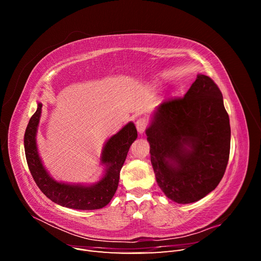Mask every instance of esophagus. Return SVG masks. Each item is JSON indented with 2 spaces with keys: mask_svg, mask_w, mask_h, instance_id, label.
<instances>
[{
  "mask_svg": "<svg viewBox=\"0 0 261 261\" xmlns=\"http://www.w3.org/2000/svg\"><path fill=\"white\" fill-rule=\"evenodd\" d=\"M147 125H148V122L146 118H144V117L138 118V120L136 121V128H137L138 133L143 134L147 127Z\"/></svg>",
  "mask_w": 261,
  "mask_h": 261,
  "instance_id": "esophagus-1",
  "label": "esophagus"
}]
</instances>
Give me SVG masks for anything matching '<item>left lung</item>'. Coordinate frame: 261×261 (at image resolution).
Returning <instances> with one entry per match:
<instances>
[{
    "mask_svg": "<svg viewBox=\"0 0 261 261\" xmlns=\"http://www.w3.org/2000/svg\"><path fill=\"white\" fill-rule=\"evenodd\" d=\"M146 135L156 183L169 199L198 201L222 179L230 155V118L210 77L198 74L183 98L158 106Z\"/></svg>",
    "mask_w": 261,
    "mask_h": 261,
    "instance_id": "1",
    "label": "left lung"
}]
</instances>
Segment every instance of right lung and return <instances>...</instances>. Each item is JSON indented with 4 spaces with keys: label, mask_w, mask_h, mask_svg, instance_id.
I'll use <instances>...</instances> for the list:
<instances>
[{
    "label": "right lung",
    "mask_w": 261,
    "mask_h": 261,
    "mask_svg": "<svg viewBox=\"0 0 261 261\" xmlns=\"http://www.w3.org/2000/svg\"><path fill=\"white\" fill-rule=\"evenodd\" d=\"M41 112L42 103L38 102L37 111L29 120L23 137L28 168L38 187L49 199L62 207L77 210H94L106 207L116 192L121 169L129 147L137 138L135 124L127 123L107 139L100 155V165L103 167V172L96 183H65L51 176L39 153L37 133Z\"/></svg>",
    "instance_id": "right-lung-1"
}]
</instances>
